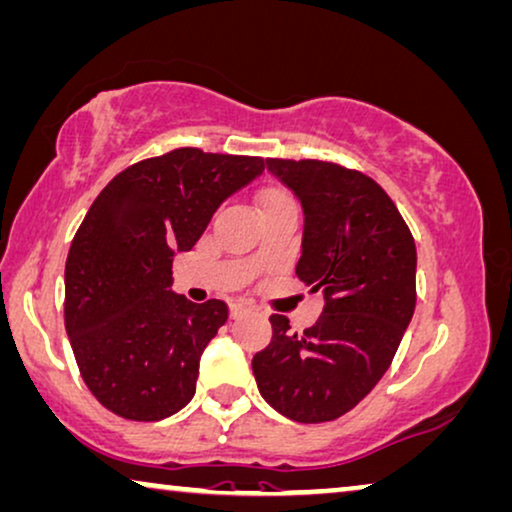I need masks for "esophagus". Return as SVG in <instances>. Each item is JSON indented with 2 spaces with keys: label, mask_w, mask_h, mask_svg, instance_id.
Here are the masks:
<instances>
[{
  "label": "esophagus",
  "mask_w": 512,
  "mask_h": 512,
  "mask_svg": "<svg viewBox=\"0 0 512 512\" xmlns=\"http://www.w3.org/2000/svg\"><path fill=\"white\" fill-rule=\"evenodd\" d=\"M243 313H248L246 304H241V301H232V304H229V315H232V318H239Z\"/></svg>",
  "instance_id": "1"
}]
</instances>
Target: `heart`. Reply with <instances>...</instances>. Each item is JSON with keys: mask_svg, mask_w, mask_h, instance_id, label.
<instances>
[{"mask_svg": "<svg viewBox=\"0 0 512 512\" xmlns=\"http://www.w3.org/2000/svg\"><path fill=\"white\" fill-rule=\"evenodd\" d=\"M292 204L290 194L283 192V190H266L262 197H259V208L262 211H269V208H276V206H287Z\"/></svg>", "mask_w": 512, "mask_h": 512, "instance_id": "1", "label": "heart"}]
</instances>
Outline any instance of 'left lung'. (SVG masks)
<instances>
[{"label":"left lung","instance_id":"left-lung-1","mask_svg":"<svg viewBox=\"0 0 512 512\" xmlns=\"http://www.w3.org/2000/svg\"><path fill=\"white\" fill-rule=\"evenodd\" d=\"M266 169L304 208L297 276L325 294V308L304 334L271 315V343L253 357V373L280 415L329 422L390 369L415 311V241L394 201L362 171L276 157Z\"/></svg>","mask_w":512,"mask_h":512}]
</instances>
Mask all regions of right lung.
<instances>
[{"label":"right lung","instance_id":"obj_1","mask_svg":"<svg viewBox=\"0 0 512 512\" xmlns=\"http://www.w3.org/2000/svg\"><path fill=\"white\" fill-rule=\"evenodd\" d=\"M262 171V157L176 148L120 171L92 201L64 266V327L111 413L155 422L194 397L201 352L229 308L171 292V264Z\"/></svg>","mask_w":512,"mask_h":512}]
</instances>
